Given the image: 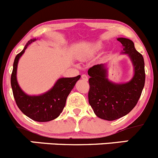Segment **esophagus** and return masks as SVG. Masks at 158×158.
Wrapping results in <instances>:
<instances>
[{"instance_id":"34e87169","label":"esophagus","mask_w":158,"mask_h":158,"mask_svg":"<svg viewBox=\"0 0 158 158\" xmlns=\"http://www.w3.org/2000/svg\"><path fill=\"white\" fill-rule=\"evenodd\" d=\"M81 77H82V79L84 80V81H88V77H87V76L86 75V74H82Z\"/></svg>"}]
</instances>
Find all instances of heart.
Instances as JSON below:
<instances>
[{
    "instance_id": "1",
    "label": "heart",
    "mask_w": 158,
    "mask_h": 158,
    "mask_svg": "<svg viewBox=\"0 0 158 158\" xmlns=\"http://www.w3.org/2000/svg\"><path fill=\"white\" fill-rule=\"evenodd\" d=\"M100 47H101V44H98L96 46V48H99Z\"/></svg>"
}]
</instances>
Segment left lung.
<instances>
[{"label": "left lung", "mask_w": 158, "mask_h": 158, "mask_svg": "<svg viewBox=\"0 0 158 158\" xmlns=\"http://www.w3.org/2000/svg\"><path fill=\"white\" fill-rule=\"evenodd\" d=\"M123 54H128L134 74L130 81L116 84L107 79L105 64H97L90 68L88 92L89 104L98 118L107 121H114L125 116L137 104L144 87L145 71L143 57L134 48L130 39L120 37Z\"/></svg>", "instance_id": "obj_1"}]
</instances>
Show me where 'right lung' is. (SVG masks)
<instances>
[{
  "instance_id": "right-lung-1",
  "label": "right lung",
  "mask_w": 158,
  "mask_h": 158,
  "mask_svg": "<svg viewBox=\"0 0 158 158\" xmlns=\"http://www.w3.org/2000/svg\"><path fill=\"white\" fill-rule=\"evenodd\" d=\"M36 40V38L30 40L24 50L15 57L10 84L17 105L22 113L35 121L47 122L55 119L60 115L66 104L67 98L74 88L76 82L80 79L81 75L74 77L59 78L52 88L43 94L31 96L24 93L17 81L18 60L28 45Z\"/></svg>"
}]
</instances>
